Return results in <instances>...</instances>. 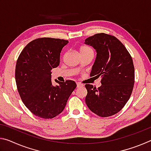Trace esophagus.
I'll return each mask as SVG.
<instances>
[{
	"label": "esophagus",
	"mask_w": 151,
	"mask_h": 151,
	"mask_svg": "<svg viewBox=\"0 0 151 151\" xmlns=\"http://www.w3.org/2000/svg\"><path fill=\"white\" fill-rule=\"evenodd\" d=\"M76 86H77V88H79V87H81V86H83V85H82V84L79 83H76Z\"/></svg>",
	"instance_id": "esophagus-1"
}]
</instances>
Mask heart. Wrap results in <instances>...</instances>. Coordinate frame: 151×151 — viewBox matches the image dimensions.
<instances>
[{"label":"heart","mask_w":151,"mask_h":151,"mask_svg":"<svg viewBox=\"0 0 151 151\" xmlns=\"http://www.w3.org/2000/svg\"><path fill=\"white\" fill-rule=\"evenodd\" d=\"M80 50V52H86V51H89V50H93L87 47H84V46H83V47H81L80 48V50Z\"/></svg>","instance_id":"b5f03b06"}]
</instances>
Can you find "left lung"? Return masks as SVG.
Listing matches in <instances>:
<instances>
[{
	"instance_id": "obj_1",
	"label": "left lung",
	"mask_w": 151,
	"mask_h": 151,
	"mask_svg": "<svg viewBox=\"0 0 151 151\" xmlns=\"http://www.w3.org/2000/svg\"><path fill=\"white\" fill-rule=\"evenodd\" d=\"M85 44L96 52L91 76H102L100 87L85 85V103L97 115H114L123 108L133 89L134 68L131 56L119 39L104 33L87 38Z\"/></svg>"
}]
</instances>
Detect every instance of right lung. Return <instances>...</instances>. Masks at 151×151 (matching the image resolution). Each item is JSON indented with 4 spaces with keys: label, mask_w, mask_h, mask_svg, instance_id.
I'll return each instance as SVG.
<instances>
[{
    "label": "right lung",
    "mask_w": 151,
    "mask_h": 151,
    "mask_svg": "<svg viewBox=\"0 0 151 151\" xmlns=\"http://www.w3.org/2000/svg\"><path fill=\"white\" fill-rule=\"evenodd\" d=\"M68 40L40 38L29 42L18 58L15 80L20 98L35 115L52 119L63 112L76 87L75 81L59 82L54 86L51 70L60 64V55Z\"/></svg>",
    "instance_id": "obj_1"
}]
</instances>
